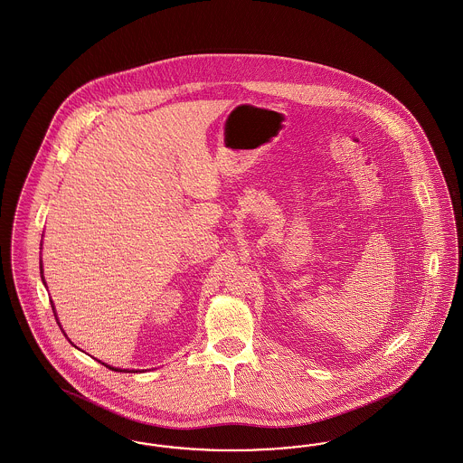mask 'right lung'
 <instances>
[{
    "instance_id": "1",
    "label": "right lung",
    "mask_w": 463,
    "mask_h": 463,
    "mask_svg": "<svg viewBox=\"0 0 463 463\" xmlns=\"http://www.w3.org/2000/svg\"><path fill=\"white\" fill-rule=\"evenodd\" d=\"M41 280H43V283H44V287H46V282H44V277H43V264H41ZM52 307L55 309V306H53V301H52ZM53 313H55V311H53ZM55 318H57V313H55ZM57 323L61 325V322ZM63 335H65V334H63ZM65 337H67V335H65ZM67 339H69V337H67ZM71 344H72V342H71ZM72 345H74V344H72ZM74 347H78V345H74ZM101 364H105L107 368H110V370H114V372H126V373H128V372H135V370H129V368H126V370H122V368H116V366H110V364H107V363H101ZM137 372H138V370H137Z\"/></svg>"
}]
</instances>
